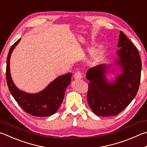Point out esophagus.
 I'll return each instance as SVG.
<instances>
[{
	"mask_svg": "<svg viewBox=\"0 0 147 147\" xmlns=\"http://www.w3.org/2000/svg\"><path fill=\"white\" fill-rule=\"evenodd\" d=\"M74 78L75 79H77V80L82 79V74L81 72H80V71L76 72V73L74 74Z\"/></svg>",
	"mask_w": 147,
	"mask_h": 147,
	"instance_id": "esophagus-1",
	"label": "esophagus"
}]
</instances>
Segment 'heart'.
<instances>
[{
	"instance_id": "b5f03b06",
	"label": "heart",
	"mask_w": 147,
	"mask_h": 147,
	"mask_svg": "<svg viewBox=\"0 0 147 147\" xmlns=\"http://www.w3.org/2000/svg\"><path fill=\"white\" fill-rule=\"evenodd\" d=\"M98 51H99V50H98L96 52V53L94 54V55L93 56V59H95L96 58V57H97V55H98Z\"/></svg>"
}]
</instances>
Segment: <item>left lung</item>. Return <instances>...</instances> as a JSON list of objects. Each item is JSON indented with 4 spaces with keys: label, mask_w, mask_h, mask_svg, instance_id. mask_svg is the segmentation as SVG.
<instances>
[{
    "label": "left lung",
    "mask_w": 147,
    "mask_h": 147,
    "mask_svg": "<svg viewBox=\"0 0 147 147\" xmlns=\"http://www.w3.org/2000/svg\"><path fill=\"white\" fill-rule=\"evenodd\" d=\"M116 63L122 73L114 82H109L105 74L109 65H98L87 72L89 80L87 101L97 116L118 115L129 105L136 95L141 80V61L137 48L120 31Z\"/></svg>",
    "instance_id": "left-lung-1"
}]
</instances>
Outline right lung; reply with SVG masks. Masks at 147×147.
Returning a JSON list of instances; mask_svg holds the SVG:
<instances>
[{"label": "right lung", "instance_id": "right-lung-1", "mask_svg": "<svg viewBox=\"0 0 147 147\" xmlns=\"http://www.w3.org/2000/svg\"><path fill=\"white\" fill-rule=\"evenodd\" d=\"M18 39L11 47L7 57L6 81L11 94L22 109L32 116L46 117L54 114L62 103L66 88L71 83L72 73L58 76L41 92L29 94L15 86L11 77L9 60L15 46L20 42Z\"/></svg>", "mask_w": 147, "mask_h": 147}]
</instances>
